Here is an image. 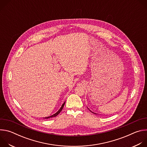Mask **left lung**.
Returning <instances> with one entry per match:
<instances>
[{
	"mask_svg": "<svg viewBox=\"0 0 147 147\" xmlns=\"http://www.w3.org/2000/svg\"><path fill=\"white\" fill-rule=\"evenodd\" d=\"M88 109H89V108H88ZM89 110H90V109H89ZM90 111H91V112H92V113H94V114H95V115H96V114H97V113H94V112H92V111H91V110H90Z\"/></svg>",
	"mask_w": 147,
	"mask_h": 147,
	"instance_id": "left-lung-1",
	"label": "left lung"
}]
</instances>
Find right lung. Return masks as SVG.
I'll use <instances>...</instances> for the list:
<instances>
[{
  "instance_id": "add662e5",
  "label": "right lung",
  "mask_w": 147,
  "mask_h": 147,
  "mask_svg": "<svg viewBox=\"0 0 147 147\" xmlns=\"http://www.w3.org/2000/svg\"><path fill=\"white\" fill-rule=\"evenodd\" d=\"M65 102L62 104V105H61V107H60V108L59 109V110L57 112H56L55 114H53V115H51V116H48V117H43V118H44V119H49V118H51V117H56V116H57L60 113V112L61 111V110L63 109V107H64V105H65Z\"/></svg>"
}]
</instances>
